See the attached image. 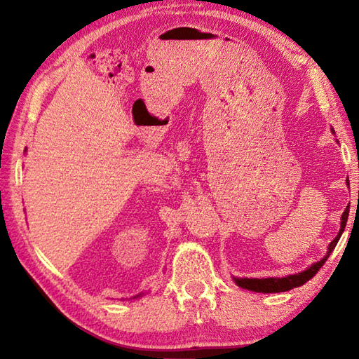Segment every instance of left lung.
I'll return each instance as SVG.
<instances>
[{
  "instance_id": "obj_1",
  "label": "left lung",
  "mask_w": 359,
  "mask_h": 359,
  "mask_svg": "<svg viewBox=\"0 0 359 359\" xmlns=\"http://www.w3.org/2000/svg\"><path fill=\"white\" fill-rule=\"evenodd\" d=\"M347 217H348V210H346L344 212H342L341 230H339L337 238H334L330 242L329 253H327V256H324V259H321V261L311 265L310 269H307L306 271L297 273V274H290V276H287V278H265V279H248V278L239 279V278H234L236 284H238L242 288H247V290H251V292H257V293H279V292H287V290H292L294 287L304 285L307 280H310L311 278L315 276V274L318 273V270L321 269V266L324 265V262L327 261V257L330 256L332 250L337 247V243H338V241L341 238V234H342V231H344V228H346Z\"/></svg>"
}]
</instances>
